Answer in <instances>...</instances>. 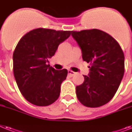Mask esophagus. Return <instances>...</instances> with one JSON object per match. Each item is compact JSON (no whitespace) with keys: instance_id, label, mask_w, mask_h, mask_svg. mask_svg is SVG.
<instances>
[{"instance_id":"1","label":"esophagus","mask_w":132,"mask_h":132,"mask_svg":"<svg viewBox=\"0 0 132 132\" xmlns=\"http://www.w3.org/2000/svg\"><path fill=\"white\" fill-rule=\"evenodd\" d=\"M68 75H69L70 77H72V76H74L76 74L75 72L72 71V70H68Z\"/></svg>"}]
</instances>
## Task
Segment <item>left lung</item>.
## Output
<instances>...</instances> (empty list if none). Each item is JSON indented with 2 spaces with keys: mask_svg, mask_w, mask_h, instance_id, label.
Returning a JSON list of instances; mask_svg holds the SVG:
<instances>
[{
  "mask_svg": "<svg viewBox=\"0 0 132 132\" xmlns=\"http://www.w3.org/2000/svg\"><path fill=\"white\" fill-rule=\"evenodd\" d=\"M82 51L83 61L90 64L84 82L76 87L79 102L96 108L108 103L118 89L125 71L123 52L113 37L97 29L71 31Z\"/></svg>",
  "mask_w": 132,
  "mask_h": 132,
  "instance_id": "left-lung-1",
  "label": "left lung"
}]
</instances>
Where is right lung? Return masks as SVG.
Listing matches in <instances>:
<instances>
[{
  "label": "right lung",
  "instance_id": "1",
  "mask_svg": "<svg viewBox=\"0 0 132 132\" xmlns=\"http://www.w3.org/2000/svg\"><path fill=\"white\" fill-rule=\"evenodd\" d=\"M70 32L40 28L26 33L18 42L13 55L14 77L21 94L31 104L46 106L60 96L68 70L54 69L48 60Z\"/></svg>",
  "mask_w": 132,
  "mask_h": 132
}]
</instances>
